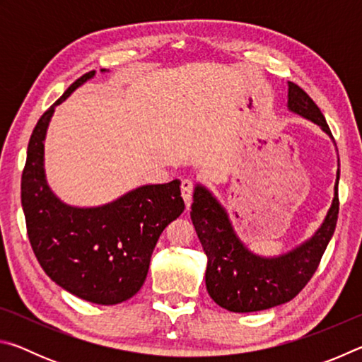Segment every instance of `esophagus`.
I'll return each instance as SVG.
<instances>
[{"label": "esophagus", "mask_w": 362, "mask_h": 362, "mask_svg": "<svg viewBox=\"0 0 362 362\" xmlns=\"http://www.w3.org/2000/svg\"><path fill=\"white\" fill-rule=\"evenodd\" d=\"M193 180L189 179V177H185V179H182V198L185 201V204L189 206L192 203V196H193Z\"/></svg>", "instance_id": "1"}]
</instances>
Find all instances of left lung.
Returning <instances> with one entry per match:
<instances>
[{
  "label": "left lung",
  "instance_id": "left-lung-1",
  "mask_svg": "<svg viewBox=\"0 0 362 362\" xmlns=\"http://www.w3.org/2000/svg\"><path fill=\"white\" fill-rule=\"evenodd\" d=\"M287 110L315 122L334 142L321 110L291 81L287 83ZM337 164L340 168L339 159ZM339 180L340 169H337L332 203L313 235L287 252L272 257L252 252L238 236L228 212L211 189L196 183L189 217L207 257L206 289L214 302L233 313H252L296 297L315 274L335 231Z\"/></svg>",
  "mask_w": 362,
  "mask_h": 362
}]
</instances>
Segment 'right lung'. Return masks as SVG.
<instances>
[{
	"mask_svg": "<svg viewBox=\"0 0 362 362\" xmlns=\"http://www.w3.org/2000/svg\"><path fill=\"white\" fill-rule=\"evenodd\" d=\"M94 76L89 71L78 78L36 122L22 174V209L30 244L47 276L90 303L116 305L144 286L159 235L185 204L179 179L140 185L89 207L64 203L49 187L45 139L54 110Z\"/></svg>",
	"mask_w": 362,
	"mask_h": 362,
	"instance_id": "add662e5",
	"label": "right lung"
}]
</instances>
